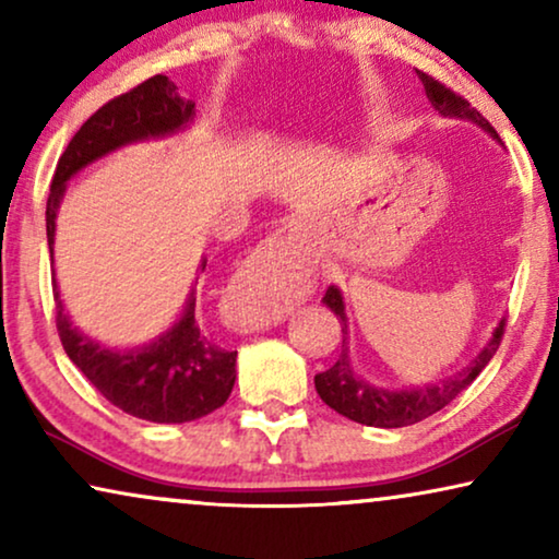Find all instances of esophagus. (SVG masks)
<instances>
[{"label":"esophagus","mask_w":559,"mask_h":559,"mask_svg":"<svg viewBox=\"0 0 559 559\" xmlns=\"http://www.w3.org/2000/svg\"><path fill=\"white\" fill-rule=\"evenodd\" d=\"M297 231H300V228L289 224L285 228H280V231L270 239V243L272 247L289 243V239H295ZM231 310L234 320L241 328H247V331H262L266 325L280 323L287 310V300L282 287L277 285V280H239L231 289Z\"/></svg>","instance_id":"esophagus-1"}]
</instances>
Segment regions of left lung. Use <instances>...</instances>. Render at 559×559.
<instances>
[{"label":"left lung","mask_w":559,"mask_h":559,"mask_svg":"<svg viewBox=\"0 0 559 559\" xmlns=\"http://www.w3.org/2000/svg\"><path fill=\"white\" fill-rule=\"evenodd\" d=\"M417 75L425 83L427 98H430V104L440 114H445V117H461V119L476 121L478 127H484L486 132H491L496 136V129L488 124V119L476 109V106H471L468 98L455 94L453 88L445 86V83L438 79H432L430 73L417 71ZM323 300L341 320L343 346H341L338 361H335L331 369L316 373V389L320 400H323L328 407L335 409L343 417L354 419V423H361L369 427H407V425L419 423V419L435 415V412H440L445 404L453 402L463 389H468L473 384V379L486 369V364L493 358L496 348L501 346L503 331H507V320H501L499 328L493 331L491 343H488V346L480 350L476 361L465 366L457 377H450L445 381H440V384H432L425 389H412V392H389V389L369 386L366 381L356 377L354 369H350L348 348H346L348 325H346V312H343V297L338 289L328 287Z\"/></svg>","instance_id":"obj_1"}]
</instances>
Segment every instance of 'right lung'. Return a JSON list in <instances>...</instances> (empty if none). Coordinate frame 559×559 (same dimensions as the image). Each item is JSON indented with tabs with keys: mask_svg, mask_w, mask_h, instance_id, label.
<instances>
[{
	"mask_svg": "<svg viewBox=\"0 0 559 559\" xmlns=\"http://www.w3.org/2000/svg\"><path fill=\"white\" fill-rule=\"evenodd\" d=\"M193 109L195 104L186 102L167 75H152L127 94L114 96L94 117L86 119V124L73 134L60 155L50 182L48 209H45L50 254L66 180L91 159L121 144L175 132L193 117ZM52 295H56V328L68 358L114 407L150 423H190L226 404L236 379V350L218 346L203 333L195 320V295L188 300V308L173 331H167L152 346L127 354L102 348L98 343L83 338L63 312L56 285Z\"/></svg>",
	"mask_w": 559,
	"mask_h": 559,
	"instance_id": "right-lung-1",
	"label": "right lung"
}]
</instances>
